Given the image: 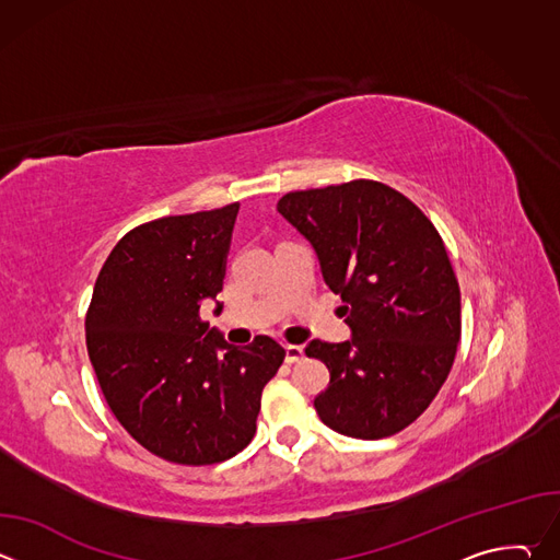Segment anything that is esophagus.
<instances>
[{
    "instance_id": "34e87169",
    "label": "esophagus",
    "mask_w": 560,
    "mask_h": 560,
    "mask_svg": "<svg viewBox=\"0 0 560 560\" xmlns=\"http://www.w3.org/2000/svg\"><path fill=\"white\" fill-rule=\"evenodd\" d=\"M303 359V348L301 346H285V363H299Z\"/></svg>"
}]
</instances>
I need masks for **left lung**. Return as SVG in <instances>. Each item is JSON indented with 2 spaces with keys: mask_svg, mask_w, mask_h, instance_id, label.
<instances>
[{
  "mask_svg": "<svg viewBox=\"0 0 560 560\" xmlns=\"http://www.w3.org/2000/svg\"><path fill=\"white\" fill-rule=\"evenodd\" d=\"M277 210L316 250L352 330L343 343L305 346L330 370L316 415L352 439L406 430L434 401L460 339V290L439 230L372 179L294 190Z\"/></svg>",
  "mask_w": 560,
  "mask_h": 560,
  "instance_id": "obj_1",
  "label": "left lung"
}]
</instances>
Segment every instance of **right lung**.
Here are the masks:
<instances>
[{
  "label": "right lung",
  "instance_id": "obj_1",
  "mask_svg": "<svg viewBox=\"0 0 560 560\" xmlns=\"http://www.w3.org/2000/svg\"><path fill=\"white\" fill-rule=\"evenodd\" d=\"M236 212L228 203L132 228L102 266L86 312L108 408L139 445L179 465L242 452L285 359L266 335L246 348L228 343L199 314L223 288Z\"/></svg>",
  "mask_w": 560,
  "mask_h": 560
}]
</instances>
